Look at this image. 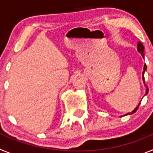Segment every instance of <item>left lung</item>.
<instances>
[{"label":"left lung","instance_id":"1","mask_svg":"<svg viewBox=\"0 0 153 153\" xmlns=\"http://www.w3.org/2000/svg\"><path fill=\"white\" fill-rule=\"evenodd\" d=\"M137 51L140 53V54H141L142 56H143V57L144 58V47H143V44H142V43H140V42H138ZM146 68H147L146 64H145V65H144V67H143V82H144V84H145V78H144V73H145V71H146ZM148 92H149V89L146 88V92L145 95H147V93H148ZM140 102L139 104H138V106H136V109H135L134 110H132V112H130V113H126V114H125V115H124V116H127V115H132V114H133V113H136V112L137 111V109H138V108H139V106H140Z\"/></svg>","mask_w":153,"mask_h":153}]
</instances>
